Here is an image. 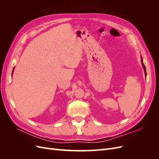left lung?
<instances>
[{"mask_svg":"<svg viewBox=\"0 0 159 159\" xmlns=\"http://www.w3.org/2000/svg\"><path fill=\"white\" fill-rule=\"evenodd\" d=\"M141 64H142V66H143V69H144V71H145V76H147V71H146V68H145V66L144 65V64H143V57H141Z\"/></svg>","mask_w":159,"mask_h":159,"instance_id":"1","label":"left lung"}]
</instances>
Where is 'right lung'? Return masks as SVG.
<instances>
[{"label": "right lung", "instance_id": "1", "mask_svg": "<svg viewBox=\"0 0 159 159\" xmlns=\"http://www.w3.org/2000/svg\"><path fill=\"white\" fill-rule=\"evenodd\" d=\"M14 68H13V70H12V73H13V71H14Z\"/></svg>", "mask_w": 159, "mask_h": 159}]
</instances>
